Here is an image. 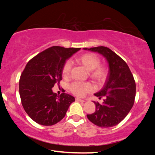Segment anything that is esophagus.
Masks as SVG:
<instances>
[{
  "instance_id": "esophagus-1",
  "label": "esophagus",
  "mask_w": 155,
  "mask_h": 155,
  "mask_svg": "<svg viewBox=\"0 0 155 155\" xmlns=\"http://www.w3.org/2000/svg\"><path fill=\"white\" fill-rule=\"evenodd\" d=\"M76 101L77 102H81V103H84V101L83 100V99H81V98H76Z\"/></svg>"
}]
</instances>
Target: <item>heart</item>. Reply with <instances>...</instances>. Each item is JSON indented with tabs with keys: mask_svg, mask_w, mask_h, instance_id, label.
Listing matches in <instances>:
<instances>
[{
	"mask_svg": "<svg viewBox=\"0 0 155 155\" xmlns=\"http://www.w3.org/2000/svg\"><path fill=\"white\" fill-rule=\"evenodd\" d=\"M77 62L91 72V77L98 82H103L107 76V69L104 67L100 66L101 60L97 55L93 53H87L77 58ZM71 71V62L68 61L62 67V75L67 77L70 75ZM72 93L78 97H82L85 93H89L94 90L93 84L90 83H81L79 82L72 83L69 87Z\"/></svg>",
	"mask_w": 155,
	"mask_h": 155,
	"instance_id": "1",
	"label": "heart"
}]
</instances>
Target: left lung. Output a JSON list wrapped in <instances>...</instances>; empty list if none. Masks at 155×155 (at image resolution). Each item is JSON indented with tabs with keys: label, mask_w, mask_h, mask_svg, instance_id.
Returning a JSON list of instances; mask_svg holds the SVG:
<instances>
[{
	"label": "left lung",
	"mask_w": 155,
	"mask_h": 155,
	"mask_svg": "<svg viewBox=\"0 0 155 155\" xmlns=\"http://www.w3.org/2000/svg\"><path fill=\"white\" fill-rule=\"evenodd\" d=\"M83 49L103 55L109 68L104 87L94 94L99 99L104 98L103 103L94 102L96 110L87 114V118L98 127H114L127 117L133 106L136 94L134 77L126 62L110 48L101 46Z\"/></svg>",
	"instance_id": "left-lung-1"
}]
</instances>
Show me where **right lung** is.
Instances as JSON below:
<instances>
[{
  "instance_id": "1",
  "label": "right lung",
  "mask_w": 155,
  "mask_h": 155,
  "mask_svg": "<svg viewBox=\"0 0 155 155\" xmlns=\"http://www.w3.org/2000/svg\"><path fill=\"white\" fill-rule=\"evenodd\" d=\"M80 49L54 46L26 65L20 78L19 94L26 113L37 123L44 126L57 124L75 101L74 97L67 93L58 96L52 88L62 80L66 61Z\"/></svg>"
}]
</instances>
